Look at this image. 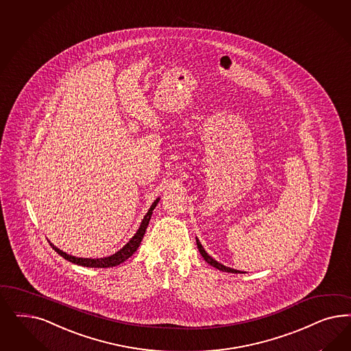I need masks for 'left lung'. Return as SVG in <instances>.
Returning a JSON list of instances; mask_svg holds the SVG:
<instances>
[{"instance_id":"obj_1","label":"left lung","mask_w":351,"mask_h":351,"mask_svg":"<svg viewBox=\"0 0 351 351\" xmlns=\"http://www.w3.org/2000/svg\"><path fill=\"white\" fill-rule=\"evenodd\" d=\"M196 244H197V248H199V252H200V254L203 256L204 260L206 261L209 265H212L213 267L215 269H218V270H221V271H226V272H232V274H243V271H239V270H234V269H230V267H226V266H223V265H221L219 262H217V261L213 260L205 250H204L203 245L200 244V241H199V239L196 238Z\"/></svg>"}]
</instances>
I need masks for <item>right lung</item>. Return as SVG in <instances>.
Instances as JSON below:
<instances>
[{
	"label": "right lung",
	"instance_id": "add662e5",
	"mask_svg": "<svg viewBox=\"0 0 351 351\" xmlns=\"http://www.w3.org/2000/svg\"><path fill=\"white\" fill-rule=\"evenodd\" d=\"M158 200H160V199L158 197V199L154 202V204L151 205V208H149L147 215H145V218H143L141 226L138 228L136 235L129 240V243L125 245L124 248L120 249L119 252H116L114 254L110 256V257L95 258V260H93V258H79V257H75V256H71V254H67V253L62 252L60 249L54 247L51 243H50V245H51L53 249L57 252L58 254L62 256L64 260L69 261V262H72V263H76V265H80V266H85V267H98V269H106V267L117 266V265H120L121 262L128 260L130 256H133V253H134L136 249H138V247H139V244H141V241H142V239H143V235H145V232H146L148 223H149V219H151V215H152V210H154L155 206L158 205Z\"/></svg>",
	"mask_w": 351,
	"mask_h": 351
}]
</instances>
